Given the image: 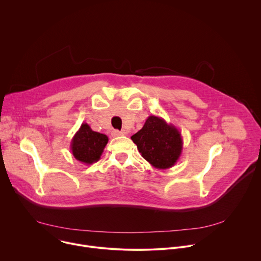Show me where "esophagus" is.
I'll use <instances>...</instances> for the list:
<instances>
[{"label":"esophagus","mask_w":261,"mask_h":261,"mask_svg":"<svg viewBox=\"0 0 261 261\" xmlns=\"http://www.w3.org/2000/svg\"><path fill=\"white\" fill-rule=\"evenodd\" d=\"M111 135H113L114 137H119V136L123 135V132H121L119 130H114L113 132H111Z\"/></svg>","instance_id":"obj_1"}]
</instances>
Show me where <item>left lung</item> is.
I'll list each match as a JSON object with an SVG mask.
<instances>
[{"mask_svg": "<svg viewBox=\"0 0 261 261\" xmlns=\"http://www.w3.org/2000/svg\"><path fill=\"white\" fill-rule=\"evenodd\" d=\"M131 139L141 156L158 169L172 167L182 151V138L178 129L156 116L148 117Z\"/></svg>", "mask_w": 261, "mask_h": 261, "instance_id": "obj_1", "label": "left lung"}]
</instances>
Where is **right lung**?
I'll use <instances>...</instances> for the list:
<instances>
[{
	"label": "right lung",
	"mask_w": 261,
	"mask_h": 261,
	"mask_svg": "<svg viewBox=\"0 0 261 261\" xmlns=\"http://www.w3.org/2000/svg\"><path fill=\"white\" fill-rule=\"evenodd\" d=\"M108 142L105 134L93 131L87 123H83L71 140V152L77 161L90 165L97 162Z\"/></svg>",
	"instance_id": "1"
}]
</instances>
